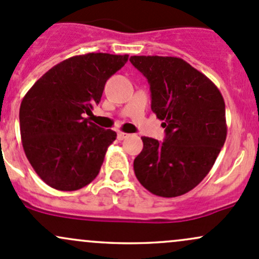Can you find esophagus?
I'll use <instances>...</instances> for the list:
<instances>
[{
    "instance_id": "1",
    "label": "esophagus",
    "mask_w": 259,
    "mask_h": 259,
    "mask_svg": "<svg viewBox=\"0 0 259 259\" xmlns=\"http://www.w3.org/2000/svg\"><path fill=\"white\" fill-rule=\"evenodd\" d=\"M127 134H125L123 132H118V140H124L126 138Z\"/></svg>"
}]
</instances>
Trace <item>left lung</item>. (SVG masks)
<instances>
[{"label":"left lung","instance_id":"8db88e82","mask_svg":"<svg viewBox=\"0 0 259 259\" xmlns=\"http://www.w3.org/2000/svg\"><path fill=\"white\" fill-rule=\"evenodd\" d=\"M130 62L147 78L151 109L166 133L162 143L141 138L135 176L152 194L180 197L205 178L225 144V102L205 75L180 58L132 56Z\"/></svg>","mask_w":259,"mask_h":259}]
</instances>
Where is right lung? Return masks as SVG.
Masks as SVG:
<instances>
[{"instance_id":"1","label":"right lung","mask_w":259,"mask_h":259,"mask_svg":"<svg viewBox=\"0 0 259 259\" xmlns=\"http://www.w3.org/2000/svg\"><path fill=\"white\" fill-rule=\"evenodd\" d=\"M127 55L90 53L72 56L41 76L19 108L23 149L34 171L48 186L72 192L98 176L116 133L84 116L101 102L107 79Z\"/></svg>"}]
</instances>
